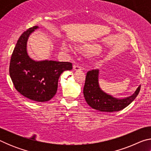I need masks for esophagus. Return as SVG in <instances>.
I'll use <instances>...</instances> for the list:
<instances>
[{"instance_id": "esophagus-1", "label": "esophagus", "mask_w": 151, "mask_h": 151, "mask_svg": "<svg viewBox=\"0 0 151 151\" xmlns=\"http://www.w3.org/2000/svg\"><path fill=\"white\" fill-rule=\"evenodd\" d=\"M73 69L75 70H78L82 69V66L78 65H75L73 66Z\"/></svg>"}]
</instances>
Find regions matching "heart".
<instances>
[{
	"instance_id": "1",
	"label": "heart",
	"mask_w": 151,
	"mask_h": 151,
	"mask_svg": "<svg viewBox=\"0 0 151 151\" xmlns=\"http://www.w3.org/2000/svg\"><path fill=\"white\" fill-rule=\"evenodd\" d=\"M63 47L65 50H67V51H72L73 48L71 46L68 44V42H64L63 43ZM88 49L91 50V52L93 54H98L101 51L102 48L101 46H99V45H92L88 47Z\"/></svg>"
}]
</instances>
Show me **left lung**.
Returning a JSON list of instances; mask_svg holds the SVG:
<instances>
[{"label":"left lung","instance_id":"left-lung-1","mask_svg":"<svg viewBox=\"0 0 151 151\" xmlns=\"http://www.w3.org/2000/svg\"><path fill=\"white\" fill-rule=\"evenodd\" d=\"M98 69L86 73L83 94L86 102L93 109L101 112H112L121 111L133 101L139 93L140 85L133 94L127 98L116 99L104 93L99 85Z\"/></svg>","mask_w":151,"mask_h":151}]
</instances>
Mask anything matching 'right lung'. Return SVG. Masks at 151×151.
<instances>
[{
    "instance_id": "obj_1",
    "label": "right lung",
    "mask_w": 151,
    "mask_h": 151,
    "mask_svg": "<svg viewBox=\"0 0 151 151\" xmlns=\"http://www.w3.org/2000/svg\"><path fill=\"white\" fill-rule=\"evenodd\" d=\"M38 28H30L18 40L11 56L9 74L15 88L22 95L33 101L47 102L57 93L60 75L72 69L73 65L54 60L36 61L29 57L27 40Z\"/></svg>"
}]
</instances>
